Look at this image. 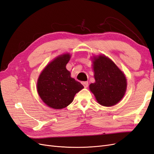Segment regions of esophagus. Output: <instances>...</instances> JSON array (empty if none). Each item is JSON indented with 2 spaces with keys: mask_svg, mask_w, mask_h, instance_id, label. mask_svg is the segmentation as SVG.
<instances>
[{
  "mask_svg": "<svg viewBox=\"0 0 154 154\" xmlns=\"http://www.w3.org/2000/svg\"><path fill=\"white\" fill-rule=\"evenodd\" d=\"M82 85L85 86V88H87L88 86V81H84L82 82Z\"/></svg>",
  "mask_w": 154,
  "mask_h": 154,
  "instance_id": "esophagus-1",
  "label": "esophagus"
}]
</instances>
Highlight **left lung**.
I'll list each match as a JSON object with an SVG mask.
<instances>
[{
  "label": "left lung",
  "mask_w": 154,
  "mask_h": 154,
  "mask_svg": "<svg viewBox=\"0 0 154 154\" xmlns=\"http://www.w3.org/2000/svg\"><path fill=\"white\" fill-rule=\"evenodd\" d=\"M96 82L90 85V89L100 105L111 107L124 97L127 82L124 74L111 60L105 56L94 59Z\"/></svg>",
  "instance_id": "obj_1"
}]
</instances>
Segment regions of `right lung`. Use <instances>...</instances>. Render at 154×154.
I'll list each match as a JSON object with an SVG mask.
<instances>
[{
    "mask_svg": "<svg viewBox=\"0 0 154 154\" xmlns=\"http://www.w3.org/2000/svg\"><path fill=\"white\" fill-rule=\"evenodd\" d=\"M70 59L69 54L55 58L39 75L37 89L39 97L49 107L61 109L73 101L75 95L84 88L70 76L66 68Z\"/></svg>",
    "mask_w": 154,
    "mask_h": 154,
    "instance_id": "1",
    "label": "right lung"
}]
</instances>
